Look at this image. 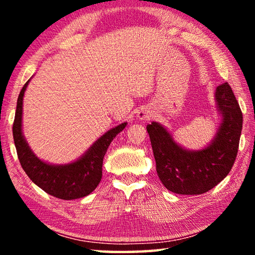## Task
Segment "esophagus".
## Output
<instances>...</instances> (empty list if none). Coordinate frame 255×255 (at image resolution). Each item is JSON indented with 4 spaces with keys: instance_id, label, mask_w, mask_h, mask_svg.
<instances>
[{
    "instance_id": "34e87169",
    "label": "esophagus",
    "mask_w": 255,
    "mask_h": 255,
    "mask_svg": "<svg viewBox=\"0 0 255 255\" xmlns=\"http://www.w3.org/2000/svg\"><path fill=\"white\" fill-rule=\"evenodd\" d=\"M153 117V111L148 107H141L136 112V118L139 122H147Z\"/></svg>"
}]
</instances>
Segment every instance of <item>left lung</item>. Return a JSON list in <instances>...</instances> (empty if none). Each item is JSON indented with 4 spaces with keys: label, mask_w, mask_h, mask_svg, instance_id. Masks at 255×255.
Returning <instances> with one entry per match:
<instances>
[{
    "label": "left lung",
    "mask_w": 255,
    "mask_h": 255,
    "mask_svg": "<svg viewBox=\"0 0 255 255\" xmlns=\"http://www.w3.org/2000/svg\"><path fill=\"white\" fill-rule=\"evenodd\" d=\"M219 122L211 140L200 149L176 143L172 132L159 123L147 125L156 172L164 187L178 195H202L230 173L239 150L243 115L228 83L215 91Z\"/></svg>",
    "instance_id": "obj_1"
}]
</instances>
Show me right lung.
Returning <instances> with one entry per match:
<instances>
[{
    "mask_svg": "<svg viewBox=\"0 0 255 255\" xmlns=\"http://www.w3.org/2000/svg\"><path fill=\"white\" fill-rule=\"evenodd\" d=\"M30 80L19 94L13 123V139L21 166L34 184L58 199L73 200L90 195L101 181L103 157L108 147L114 138L124 130L127 123L103 133L75 161L66 164L46 162L33 153L22 130L23 97Z\"/></svg>",
    "mask_w": 255,
    "mask_h": 255,
    "instance_id": "1",
    "label": "right lung"
}]
</instances>
